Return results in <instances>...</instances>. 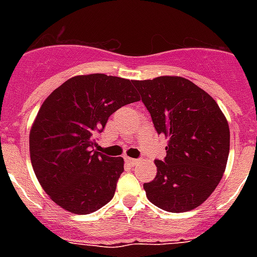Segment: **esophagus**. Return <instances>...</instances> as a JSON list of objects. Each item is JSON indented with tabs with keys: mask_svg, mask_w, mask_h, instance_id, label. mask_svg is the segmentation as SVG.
<instances>
[{
	"mask_svg": "<svg viewBox=\"0 0 257 257\" xmlns=\"http://www.w3.org/2000/svg\"><path fill=\"white\" fill-rule=\"evenodd\" d=\"M125 161H126V163L131 165H136L137 163H139V160H136V159H132V157H125Z\"/></svg>",
	"mask_w": 257,
	"mask_h": 257,
	"instance_id": "34e87169",
	"label": "esophagus"
}]
</instances>
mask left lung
Wrapping results in <instances>:
<instances>
[{
	"label": "left lung",
	"instance_id": "1",
	"mask_svg": "<svg viewBox=\"0 0 257 257\" xmlns=\"http://www.w3.org/2000/svg\"><path fill=\"white\" fill-rule=\"evenodd\" d=\"M159 135L168 139L147 197L164 211L195 209L212 195L227 167L229 126L216 101L187 78L163 76L133 82Z\"/></svg>",
	"mask_w": 257,
	"mask_h": 257
}]
</instances>
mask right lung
Masks as SVG:
<instances>
[{"label":"right lung","instance_id":"add662e5","mask_svg":"<svg viewBox=\"0 0 257 257\" xmlns=\"http://www.w3.org/2000/svg\"><path fill=\"white\" fill-rule=\"evenodd\" d=\"M133 82L101 73L76 76L38 110L29 136L30 160L44 191L65 211L88 215L114 196L124 159L93 148L109 116L140 100Z\"/></svg>","mask_w":257,"mask_h":257}]
</instances>
